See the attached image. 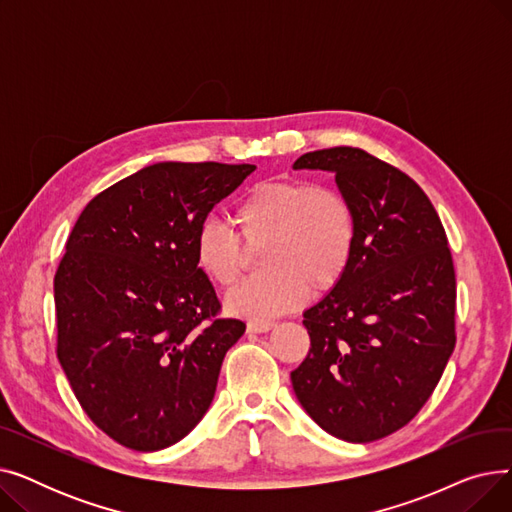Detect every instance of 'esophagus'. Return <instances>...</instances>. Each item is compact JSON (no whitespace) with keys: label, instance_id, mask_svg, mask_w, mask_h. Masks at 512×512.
<instances>
[{"label":"esophagus","instance_id":"obj_1","mask_svg":"<svg viewBox=\"0 0 512 512\" xmlns=\"http://www.w3.org/2000/svg\"><path fill=\"white\" fill-rule=\"evenodd\" d=\"M274 328V321L272 319H251L247 324V330L249 332H255V334H261V332H270Z\"/></svg>","mask_w":512,"mask_h":512}]
</instances>
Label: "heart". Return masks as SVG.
Returning a JSON list of instances; mask_svg holds the SVG:
<instances>
[{
    "label": "heart",
    "mask_w": 512,
    "mask_h": 512,
    "mask_svg": "<svg viewBox=\"0 0 512 512\" xmlns=\"http://www.w3.org/2000/svg\"><path fill=\"white\" fill-rule=\"evenodd\" d=\"M234 222L249 247L265 240V272L226 294V309L234 315L270 317L297 307L309 288H334L355 255V209L330 186L299 180L259 182L238 201ZM193 255L205 278L230 286L242 272L247 251L224 222L207 218L197 228Z\"/></svg>",
    "instance_id": "b5f03b06"
}]
</instances>
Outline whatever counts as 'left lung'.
<instances>
[{
	"label": "left lung",
	"mask_w": 512,
	"mask_h": 512,
	"mask_svg": "<svg viewBox=\"0 0 512 512\" xmlns=\"http://www.w3.org/2000/svg\"><path fill=\"white\" fill-rule=\"evenodd\" d=\"M292 168L332 172L357 215L348 272L303 313L311 348L290 373L294 394L334 438H386L419 413L454 351L446 232L419 184L363 149L311 151Z\"/></svg>",
	"instance_id": "left-lung-1"
}]
</instances>
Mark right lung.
Here are the masks:
<instances>
[{
    "mask_svg": "<svg viewBox=\"0 0 512 512\" xmlns=\"http://www.w3.org/2000/svg\"><path fill=\"white\" fill-rule=\"evenodd\" d=\"M255 166L159 161L105 188L78 215L53 280L58 359L91 421L153 452L207 413L240 319L193 255L197 228Z\"/></svg>",
    "mask_w": 512,
    "mask_h": 512,
    "instance_id": "1",
    "label": "right lung"
}]
</instances>
